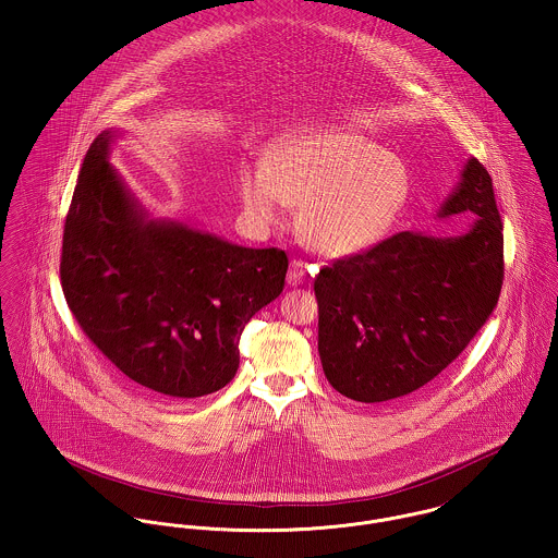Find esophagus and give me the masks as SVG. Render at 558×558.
Instances as JSON below:
<instances>
[{
  "label": "esophagus",
  "instance_id": "obj_1",
  "mask_svg": "<svg viewBox=\"0 0 558 558\" xmlns=\"http://www.w3.org/2000/svg\"><path fill=\"white\" fill-rule=\"evenodd\" d=\"M307 264H303L301 259H292L290 262V268H288V283L294 288V286H301L305 279H307Z\"/></svg>",
  "mask_w": 558,
  "mask_h": 558
}]
</instances>
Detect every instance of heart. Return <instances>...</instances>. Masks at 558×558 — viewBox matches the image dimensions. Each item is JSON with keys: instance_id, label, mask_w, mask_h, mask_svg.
Returning a JSON list of instances; mask_svg holds the SVG:
<instances>
[{"instance_id": "b5f03b06", "label": "heart", "mask_w": 558, "mask_h": 558, "mask_svg": "<svg viewBox=\"0 0 558 558\" xmlns=\"http://www.w3.org/2000/svg\"><path fill=\"white\" fill-rule=\"evenodd\" d=\"M246 215L277 226L288 204L301 206L303 242L328 257L367 251L383 239L410 193L405 165L352 131H310L268 150L266 165L240 171Z\"/></svg>"}]
</instances>
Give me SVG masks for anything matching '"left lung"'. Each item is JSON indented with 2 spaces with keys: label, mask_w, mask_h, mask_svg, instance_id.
Segmentation results:
<instances>
[{
  "label": "left lung",
  "mask_w": 558,
  "mask_h": 558,
  "mask_svg": "<svg viewBox=\"0 0 558 558\" xmlns=\"http://www.w3.org/2000/svg\"><path fill=\"white\" fill-rule=\"evenodd\" d=\"M473 213L453 239L399 232L319 270L318 352L326 380L365 403L408 396L451 365L494 312L502 221L492 178L469 159L438 217Z\"/></svg>",
  "instance_id": "left-lung-1"
}]
</instances>
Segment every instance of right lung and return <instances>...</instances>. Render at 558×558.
<instances>
[{"instance_id":"right-lung-1","label":"right lung","mask_w":558,"mask_h":558,"mask_svg":"<svg viewBox=\"0 0 558 558\" xmlns=\"http://www.w3.org/2000/svg\"><path fill=\"white\" fill-rule=\"evenodd\" d=\"M116 131L81 165L60 277L89 341L142 389L202 398L239 372L246 322L283 292L288 255L150 219L109 162Z\"/></svg>"}]
</instances>
